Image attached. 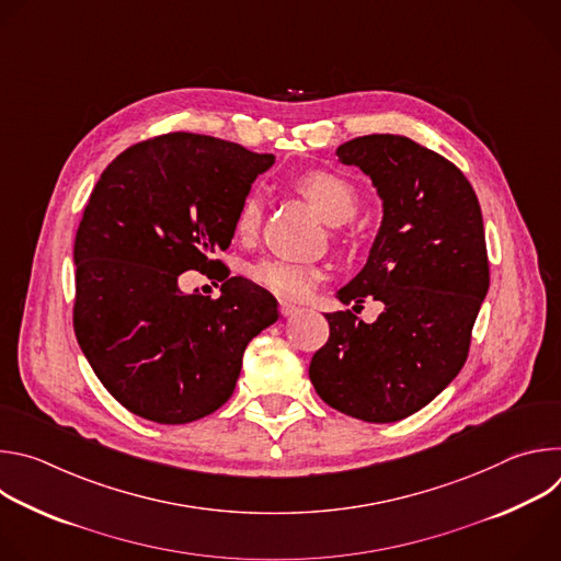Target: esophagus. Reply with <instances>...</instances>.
<instances>
[{
	"label": "esophagus",
	"mask_w": 561,
	"mask_h": 561,
	"mask_svg": "<svg viewBox=\"0 0 561 561\" xmlns=\"http://www.w3.org/2000/svg\"><path fill=\"white\" fill-rule=\"evenodd\" d=\"M299 308L295 306V304H290V301H279V312H282V317H288V314H293V312H297Z\"/></svg>",
	"instance_id": "esophagus-1"
}]
</instances>
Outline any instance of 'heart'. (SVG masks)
Returning <instances> with one entry per match:
<instances>
[{"label":"heart","instance_id":"heart-1","mask_svg":"<svg viewBox=\"0 0 561 561\" xmlns=\"http://www.w3.org/2000/svg\"><path fill=\"white\" fill-rule=\"evenodd\" d=\"M293 188L301 193L312 208L324 217L333 228V237L342 239V224L351 221L359 206L357 188L342 178L340 173L314 169L295 178ZM262 224V199L257 195H247L239 204L234 217V232L239 239H253L260 232ZM251 279L264 290L282 299H304L322 279V271L306 264L284 262V260H264L251 268Z\"/></svg>","mask_w":561,"mask_h":561}]
</instances>
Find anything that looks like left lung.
I'll return each instance as SVG.
<instances>
[{
    "mask_svg": "<svg viewBox=\"0 0 561 561\" xmlns=\"http://www.w3.org/2000/svg\"><path fill=\"white\" fill-rule=\"evenodd\" d=\"M370 175L383 219L368 262L337 297L383 304L373 324L329 312V342L310 359L324 402L355 420L399 422L461 370L491 273L482 210L463 173L404 135H364L337 148Z\"/></svg>",
    "mask_w": 561,
    "mask_h": 561,
    "instance_id": "left-lung-1",
    "label": "left lung"
}]
</instances>
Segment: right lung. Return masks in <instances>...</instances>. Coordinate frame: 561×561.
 I'll use <instances>...</instances> for the list:
<instances>
[{
  "mask_svg": "<svg viewBox=\"0 0 561 561\" xmlns=\"http://www.w3.org/2000/svg\"><path fill=\"white\" fill-rule=\"evenodd\" d=\"M275 154L195 133L133 144L102 173L75 234L72 327L104 388L130 413L188 424L234 390L275 297L228 277L217 299L184 295L186 271H219L239 204Z\"/></svg>",
  "mask_w": 561,
  "mask_h": 561,
  "instance_id": "obj_1",
  "label": "right lung"
}]
</instances>
